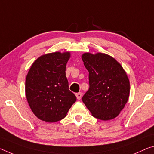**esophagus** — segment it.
<instances>
[{
	"label": "esophagus",
	"instance_id": "1",
	"mask_svg": "<svg viewBox=\"0 0 154 154\" xmlns=\"http://www.w3.org/2000/svg\"><path fill=\"white\" fill-rule=\"evenodd\" d=\"M75 95H76V97H77V99L78 100L81 99L82 97V94L81 92H78V93L75 94Z\"/></svg>",
	"mask_w": 154,
	"mask_h": 154
}]
</instances>
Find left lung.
Masks as SVG:
<instances>
[{
    "label": "left lung",
    "mask_w": 154,
    "mask_h": 154,
    "mask_svg": "<svg viewBox=\"0 0 154 154\" xmlns=\"http://www.w3.org/2000/svg\"><path fill=\"white\" fill-rule=\"evenodd\" d=\"M82 59L89 72L90 88L82 101L92 115L102 121L120 114L130 96V81L122 66L103 53H85Z\"/></svg>",
    "instance_id": "obj_1"
}]
</instances>
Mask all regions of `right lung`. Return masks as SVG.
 <instances>
[{
    "mask_svg": "<svg viewBox=\"0 0 154 154\" xmlns=\"http://www.w3.org/2000/svg\"><path fill=\"white\" fill-rule=\"evenodd\" d=\"M70 57L68 51L46 53L39 57L29 70L26 97L33 113L40 120L48 123L62 120L76 101L66 77Z\"/></svg>",
    "mask_w": 154,
    "mask_h": 154,
    "instance_id": "obj_1",
    "label": "right lung"
}]
</instances>
